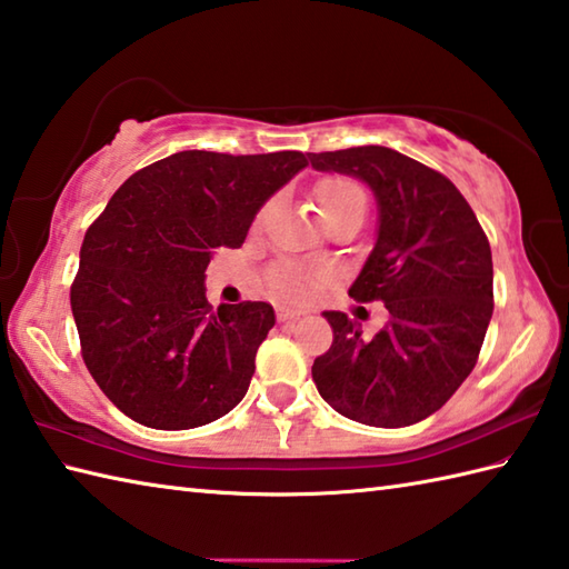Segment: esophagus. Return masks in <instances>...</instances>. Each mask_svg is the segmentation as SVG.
Listing matches in <instances>:
<instances>
[{
  "label": "esophagus",
  "mask_w": 569,
  "mask_h": 569,
  "mask_svg": "<svg viewBox=\"0 0 569 569\" xmlns=\"http://www.w3.org/2000/svg\"><path fill=\"white\" fill-rule=\"evenodd\" d=\"M298 316H300V312H296V310H288V308H278V310H276V318H278V322H293Z\"/></svg>",
  "instance_id": "esophagus-1"
}]
</instances>
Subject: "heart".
Returning a JSON list of instances; mask_svg holds the SVG:
<instances>
[{
  "mask_svg": "<svg viewBox=\"0 0 569 569\" xmlns=\"http://www.w3.org/2000/svg\"><path fill=\"white\" fill-rule=\"evenodd\" d=\"M316 200L318 210L325 217L340 212L345 208H352V204H367V196L355 180L347 178H325L316 186ZM322 283V273L303 269V266L281 261L276 263L266 273V286L269 291L286 300V303H306L312 296H316L318 286Z\"/></svg>",
  "mask_w": 569,
  "mask_h": 569,
  "instance_id": "obj_1",
  "label": "heart"
}]
</instances>
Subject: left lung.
I'll list each match as a JSON object with an SVG mask.
<instances>
[{
  "label": "left lung",
  "instance_id": "left-lung-1",
  "mask_svg": "<svg viewBox=\"0 0 569 569\" xmlns=\"http://www.w3.org/2000/svg\"><path fill=\"white\" fill-rule=\"evenodd\" d=\"M316 171L355 176L377 198L379 229L349 296L383 300L371 337L345 312H322L332 347L312 381L337 413L403 428L442 408L477 365L493 310L491 247L450 180L386 147L308 153Z\"/></svg>",
  "mask_w": 569,
  "mask_h": 569
}]
</instances>
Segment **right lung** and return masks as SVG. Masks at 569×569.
<instances>
[{
  "label": "right lung",
  "instance_id": "add662e5",
  "mask_svg": "<svg viewBox=\"0 0 569 569\" xmlns=\"http://www.w3.org/2000/svg\"><path fill=\"white\" fill-rule=\"evenodd\" d=\"M306 166L300 151H180L127 178L90 224L70 308L84 367L124 416L188 430L244 398L273 308L214 310L204 269L244 244L263 202Z\"/></svg>",
  "mask_w": 569,
  "mask_h": 569
}]
</instances>
